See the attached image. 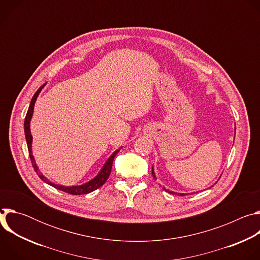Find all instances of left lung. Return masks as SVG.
Masks as SVG:
<instances>
[{
	"label": "left lung",
	"instance_id": "obj_1",
	"mask_svg": "<svg viewBox=\"0 0 260 260\" xmlns=\"http://www.w3.org/2000/svg\"><path fill=\"white\" fill-rule=\"evenodd\" d=\"M152 176H153V178L156 180V176H155V173H154L153 167H152ZM165 190H166L167 192H171V193H173L172 191H170V190H168V189H166V188H165ZM185 194H187V193H178V196H185Z\"/></svg>",
	"mask_w": 260,
	"mask_h": 260
}]
</instances>
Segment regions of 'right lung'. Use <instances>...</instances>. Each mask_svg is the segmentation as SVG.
<instances>
[{
	"mask_svg": "<svg viewBox=\"0 0 260 260\" xmlns=\"http://www.w3.org/2000/svg\"><path fill=\"white\" fill-rule=\"evenodd\" d=\"M45 86L42 85L38 90L36 91V93L34 94L31 101H30V104H29V107H28V110H27V113H26V116H25V119H24V135H25V140H26V144H27V149H28V153H29V158H30V161H31V165H32V168L35 170V172L37 173V175H38L40 177V179L42 181H44L45 183H47L48 185H50V186L52 187H55L56 189L58 190H61V191H64L67 193H70V194H74V196H80V194H87L89 192H92L94 191L95 189L100 188L102 185L108 180L110 174H111V170H112V164H113V160H114V157L116 156V154L119 152V150L121 149L122 147H120L119 149L115 150L112 155H111L107 160L106 162L104 164L102 170L99 172V174L91 180H89L88 182L84 183V184H81V185H76V186H63V185H59V184H54L52 182H50L40 171H39V168L38 166H37L36 161H35V158H34V155H32V151H31V143H32V137H31V134H30V119L32 117V113H34V106H35V103L37 101V98H38L39 93L41 92V90L43 89V87Z\"/></svg>",
	"mask_w": 260,
	"mask_h": 260,
	"instance_id": "add662e5",
	"label": "right lung"
}]
</instances>
